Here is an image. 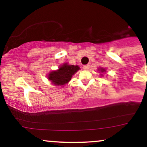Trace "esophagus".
Instances as JSON below:
<instances>
[{
    "label": "esophagus",
    "instance_id": "obj_1",
    "mask_svg": "<svg viewBox=\"0 0 147 147\" xmlns=\"http://www.w3.org/2000/svg\"><path fill=\"white\" fill-rule=\"evenodd\" d=\"M83 68H84V70H88V69L90 68V65H84Z\"/></svg>",
    "mask_w": 147,
    "mask_h": 147
}]
</instances>
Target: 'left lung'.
I'll return each mask as SVG.
<instances>
[{
  "instance_id": "obj_1",
  "label": "left lung",
  "mask_w": 147,
  "mask_h": 147,
  "mask_svg": "<svg viewBox=\"0 0 147 147\" xmlns=\"http://www.w3.org/2000/svg\"><path fill=\"white\" fill-rule=\"evenodd\" d=\"M98 70H99L101 72H106V70L104 68H100L98 69Z\"/></svg>"
}]
</instances>
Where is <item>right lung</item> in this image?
<instances>
[{"mask_svg":"<svg viewBox=\"0 0 147 147\" xmlns=\"http://www.w3.org/2000/svg\"><path fill=\"white\" fill-rule=\"evenodd\" d=\"M79 70L78 65H69L65 63L57 70H53L48 74V77L55 86H63L68 83L72 75Z\"/></svg>","mask_w":147,"mask_h":147,"instance_id":"right-lung-1","label":"right lung"}]
</instances>
